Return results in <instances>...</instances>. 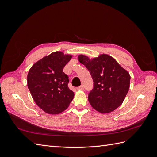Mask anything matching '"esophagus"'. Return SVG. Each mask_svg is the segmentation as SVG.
I'll list each match as a JSON object with an SVG mask.
<instances>
[{"label": "esophagus", "mask_w": 157, "mask_h": 157, "mask_svg": "<svg viewBox=\"0 0 157 157\" xmlns=\"http://www.w3.org/2000/svg\"><path fill=\"white\" fill-rule=\"evenodd\" d=\"M84 88V87L83 85H81V86H78V87L77 88V89H78V90H83Z\"/></svg>", "instance_id": "1"}]
</instances>
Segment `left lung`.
<instances>
[{
  "instance_id": "obj_1",
  "label": "left lung",
  "mask_w": 157,
  "mask_h": 157,
  "mask_svg": "<svg viewBox=\"0 0 157 157\" xmlns=\"http://www.w3.org/2000/svg\"><path fill=\"white\" fill-rule=\"evenodd\" d=\"M78 61L88 69L93 79L94 88L88 94L90 105L101 113L115 110L124 101L129 90V73L107 54L92 59L79 55Z\"/></svg>"
}]
</instances>
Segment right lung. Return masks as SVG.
<instances>
[{
	"instance_id": "obj_1",
	"label": "right lung",
	"mask_w": 157,
	"mask_h": 157,
	"mask_svg": "<svg viewBox=\"0 0 157 157\" xmlns=\"http://www.w3.org/2000/svg\"><path fill=\"white\" fill-rule=\"evenodd\" d=\"M71 58L61 52H53L38 61L29 71L28 88L36 105L47 113H61L73 100L74 92L68 87L69 77L63 72Z\"/></svg>"
}]
</instances>
